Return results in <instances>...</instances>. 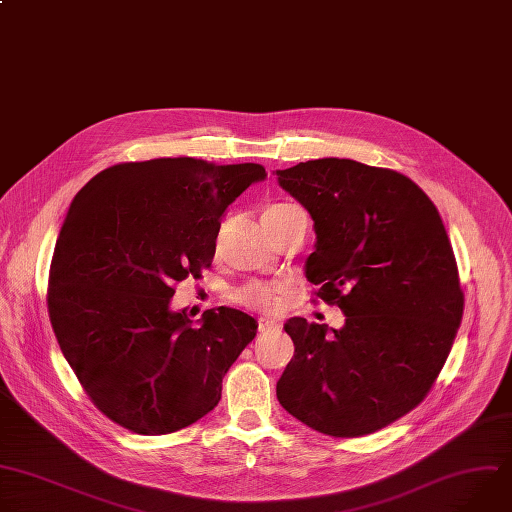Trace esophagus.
Masks as SVG:
<instances>
[{
  "mask_svg": "<svg viewBox=\"0 0 512 512\" xmlns=\"http://www.w3.org/2000/svg\"><path fill=\"white\" fill-rule=\"evenodd\" d=\"M258 330L260 332H274V330H279V324L274 322L272 318H260L258 320Z\"/></svg>",
  "mask_w": 512,
  "mask_h": 512,
  "instance_id": "34e87169",
  "label": "esophagus"
}]
</instances>
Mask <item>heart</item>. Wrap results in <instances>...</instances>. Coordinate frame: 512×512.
<instances>
[{"label": "heart", "instance_id": "heart-1", "mask_svg": "<svg viewBox=\"0 0 512 512\" xmlns=\"http://www.w3.org/2000/svg\"><path fill=\"white\" fill-rule=\"evenodd\" d=\"M289 205H272L268 207L262 215H270V213H277L281 209H285ZM233 299L252 307V309H262V311H270V309H277L283 301V289L277 285H268V283H260V281H252L242 285L240 289L233 291Z\"/></svg>", "mask_w": 512, "mask_h": 512}]
</instances>
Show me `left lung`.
<instances>
[{"instance_id": "1", "label": "left lung", "mask_w": 512, "mask_h": 512, "mask_svg": "<svg viewBox=\"0 0 512 512\" xmlns=\"http://www.w3.org/2000/svg\"><path fill=\"white\" fill-rule=\"evenodd\" d=\"M277 176L316 229L305 277L346 316L340 330L285 324L295 355L277 398L324 435H371L414 410L449 357L463 316L449 235L400 172L324 157Z\"/></svg>"}]
</instances>
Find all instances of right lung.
<instances>
[{
    "label": "right lung",
    "mask_w": 512,
    "mask_h": 512,
    "mask_svg": "<svg viewBox=\"0 0 512 512\" xmlns=\"http://www.w3.org/2000/svg\"><path fill=\"white\" fill-rule=\"evenodd\" d=\"M260 164L194 157L127 162L96 174L67 211L51 260L49 318L94 406L137 435H168L209 414L256 320L207 309L192 326L174 285L209 268L225 209Z\"/></svg>",
    "instance_id": "right-lung-1"
}]
</instances>
